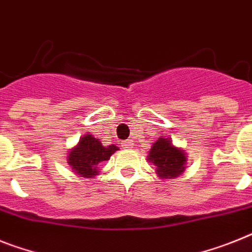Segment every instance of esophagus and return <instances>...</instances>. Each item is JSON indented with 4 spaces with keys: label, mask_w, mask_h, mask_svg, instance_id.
<instances>
[{
    "label": "esophagus",
    "mask_w": 252,
    "mask_h": 252,
    "mask_svg": "<svg viewBox=\"0 0 252 252\" xmlns=\"http://www.w3.org/2000/svg\"><path fill=\"white\" fill-rule=\"evenodd\" d=\"M122 146H123V149H130V147L133 146V141L132 139H126V141L123 142Z\"/></svg>",
    "instance_id": "34e87169"
}]
</instances>
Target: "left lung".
<instances>
[{"label":"left lung","mask_w":252,"mask_h":252,"mask_svg":"<svg viewBox=\"0 0 252 252\" xmlns=\"http://www.w3.org/2000/svg\"><path fill=\"white\" fill-rule=\"evenodd\" d=\"M149 160L156 166L160 178H175L185 170V152L174 147L166 138H158L154 143Z\"/></svg>","instance_id":"left-lung-1"}]
</instances>
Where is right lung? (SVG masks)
Returning a JSON list of instances; mask_svg holds the SVG:
<instances>
[{
  "label": "right lung",
  "mask_w": 252,
  "mask_h": 252,
  "mask_svg": "<svg viewBox=\"0 0 252 252\" xmlns=\"http://www.w3.org/2000/svg\"><path fill=\"white\" fill-rule=\"evenodd\" d=\"M118 151L115 145H110L107 147L102 146V143L92 137L91 134H86L82 137L77 147H74L67 156V161L82 177L91 178L98 173V164L105 160H109L114 152Z\"/></svg>",
  "instance_id": "right-lung-1"
}]
</instances>
